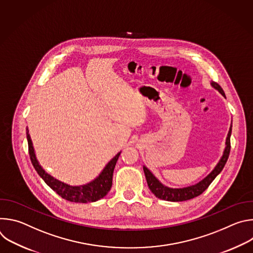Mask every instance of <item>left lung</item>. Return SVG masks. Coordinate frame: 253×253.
<instances>
[{"label": "left lung", "mask_w": 253, "mask_h": 253, "mask_svg": "<svg viewBox=\"0 0 253 253\" xmlns=\"http://www.w3.org/2000/svg\"><path fill=\"white\" fill-rule=\"evenodd\" d=\"M211 86L213 88H215L216 90H218L221 93V95L225 97L224 91L217 83L211 82ZM231 130H232V125L230 126V129H229V132H228V135L226 138V143H225L226 147H225V150L223 152L221 159L219 160L217 165L215 166V168L211 171V173H209L203 180H201L200 182H198L195 185L184 187V188H169L167 186H164L159 181V180L151 173V171L147 167L143 166V170H144V173H145V177L147 180V184H148L151 192L156 197H158L160 199L167 200V201H174V202L189 200V199H192V198L197 197L198 195L202 194L208 188V186L211 184V182L215 179V177L222 171L223 167L226 164V161H227V159L229 157V153H230Z\"/></svg>", "instance_id": "obj_1"}]
</instances>
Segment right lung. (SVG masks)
I'll use <instances>...</instances> for the list:
<instances>
[{
    "mask_svg": "<svg viewBox=\"0 0 253 253\" xmlns=\"http://www.w3.org/2000/svg\"><path fill=\"white\" fill-rule=\"evenodd\" d=\"M26 131H27V140H28V146H29V154H30L31 162L34 168L46 182V184L49 187H51L62 198L71 202H77V203L95 202L103 198L104 196H106L107 193L110 191L112 186L113 171L121 152H119L114 158H112V160H110V162L105 166V168L100 173V175L90 183L81 185V186H70L52 177L41 167L37 158H36L33 143H32L28 128L26 129Z\"/></svg>",
    "mask_w": 253,
    "mask_h": 253,
    "instance_id": "obj_1",
    "label": "right lung"
}]
</instances>
